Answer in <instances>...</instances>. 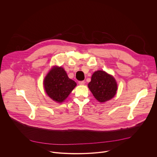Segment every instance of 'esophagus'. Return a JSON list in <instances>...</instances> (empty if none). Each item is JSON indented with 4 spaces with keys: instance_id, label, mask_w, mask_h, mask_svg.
I'll use <instances>...</instances> for the list:
<instances>
[{
    "instance_id": "34e87169",
    "label": "esophagus",
    "mask_w": 157,
    "mask_h": 157,
    "mask_svg": "<svg viewBox=\"0 0 157 157\" xmlns=\"http://www.w3.org/2000/svg\"><path fill=\"white\" fill-rule=\"evenodd\" d=\"M85 83V82L84 81H79V85H84Z\"/></svg>"
}]
</instances>
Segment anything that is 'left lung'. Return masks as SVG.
Wrapping results in <instances>:
<instances>
[{
	"label": "left lung",
	"instance_id": "8db88e82",
	"mask_svg": "<svg viewBox=\"0 0 157 157\" xmlns=\"http://www.w3.org/2000/svg\"><path fill=\"white\" fill-rule=\"evenodd\" d=\"M88 87L99 102H104L115 96L117 85L113 76L103 71H97L93 75Z\"/></svg>",
	"mask_w": 157,
	"mask_h": 157
}]
</instances>
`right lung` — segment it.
<instances>
[{"instance_id": "1", "label": "right lung", "mask_w": 157, "mask_h": 157, "mask_svg": "<svg viewBox=\"0 0 157 157\" xmlns=\"http://www.w3.org/2000/svg\"><path fill=\"white\" fill-rule=\"evenodd\" d=\"M44 87L48 96L57 102H62L76 86L61 67H54L44 79Z\"/></svg>"}]
</instances>
